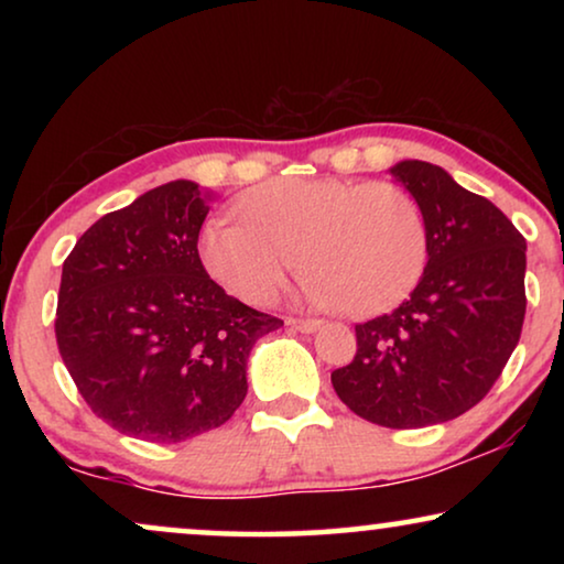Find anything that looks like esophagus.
Returning <instances> with one entry per match:
<instances>
[{"mask_svg": "<svg viewBox=\"0 0 564 564\" xmlns=\"http://www.w3.org/2000/svg\"><path fill=\"white\" fill-rule=\"evenodd\" d=\"M288 323L295 330H303V334H313V330H318L323 326V321L318 318H290Z\"/></svg>", "mask_w": 564, "mask_h": 564, "instance_id": "1", "label": "esophagus"}]
</instances>
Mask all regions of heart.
Masks as SVG:
<instances>
[{"label": "heart", "mask_w": 564, "mask_h": 564, "mask_svg": "<svg viewBox=\"0 0 564 564\" xmlns=\"http://www.w3.org/2000/svg\"><path fill=\"white\" fill-rule=\"evenodd\" d=\"M238 215L207 223L199 257L249 305H272L303 253L315 305L372 318L411 295L429 261L419 203L388 182L274 180L246 192Z\"/></svg>", "instance_id": "heart-1"}]
</instances>
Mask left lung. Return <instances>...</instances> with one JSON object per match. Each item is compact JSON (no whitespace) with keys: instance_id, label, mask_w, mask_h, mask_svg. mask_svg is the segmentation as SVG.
I'll return each mask as SVG.
<instances>
[{"instance_id":"left-lung-1","label":"left lung","mask_w":564,"mask_h":564,"mask_svg":"<svg viewBox=\"0 0 564 564\" xmlns=\"http://www.w3.org/2000/svg\"><path fill=\"white\" fill-rule=\"evenodd\" d=\"M390 172L421 207L429 261L403 305L354 326L357 354L330 382L359 419L421 429L475 408L511 359L527 315V238L442 166L400 161Z\"/></svg>"}]
</instances>
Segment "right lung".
I'll use <instances>...</instances> for the list:
<instances>
[{"instance_id": "obj_1", "label": "right lung", "mask_w": 564, "mask_h": 564, "mask_svg": "<svg viewBox=\"0 0 564 564\" xmlns=\"http://www.w3.org/2000/svg\"><path fill=\"white\" fill-rule=\"evenodd\" d=\"M207 195L176 180L99 218L64 261L56 341L84 403L126 436L187 442L243 403L253 344L282 326L199 261Z\"/></svg>"}]
</instances>
